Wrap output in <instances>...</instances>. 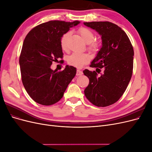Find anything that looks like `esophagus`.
Wrapping results in <instances>:
<instances>
[{
	"label": "esophagus",
	"instance_id": "1",
	"mask_svg": "<svg viewBox=\"0 0 152 152\" xmlns=\"http://www.w3.org/2000/svg\"><path fill=\"white\" fill-rule=\"evenodd\" d=\"M82 74H83V72H82V71H81L80 70H77V73H76L77 76H79V75H81Z\"/></svg>",
	"mask_w": 152,
	"mask_h": 152
}]
</instances>
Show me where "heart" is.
<instances>
[{"label":"heart","instance_id":"heart-1","mask_svg":"<svg viewBox=\"0 0 152 152\" xmlns=\"http://www.w3.org/2000/svg\"><path fill=\"white\" fill-rule=\"evenodd\" d=\"M82 38L88 45V48L91 50H96L98 47V44L93 41L94 35L90 29L87 28H81L78 31ZM70 36V32H66L64 34L61 39V46L64 50H67L68 39ZM89 56L87 54L73 53L68 58V63L71 66L75 67H80L84 64L88 63L89 61Z\"/></svg>","mask_w":152,"mask_h":152}]
</instances>
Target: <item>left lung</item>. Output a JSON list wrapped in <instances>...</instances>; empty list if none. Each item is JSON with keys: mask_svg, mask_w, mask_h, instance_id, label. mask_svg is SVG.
<instances>
[{"mask_svg": "<svg viewBox=\"0 0 152 152\" xmlns=\"http://www.w3.org/2000/svg\"><path fill=\"white\" fill-rule=\"evenodd\" d=\"M84 25L96 30L102 37V46L84 74L89 83L84 90L87 99L94 105L104 107L121 98L129 83L132 74L134 50L126 32L108 21L84 22ZM104 68V72H97Z\"/></svg>", "mask_w": 152, "mask_h": 152, "instance_id": "obj_1", "label": "left lung"}]
</instances>
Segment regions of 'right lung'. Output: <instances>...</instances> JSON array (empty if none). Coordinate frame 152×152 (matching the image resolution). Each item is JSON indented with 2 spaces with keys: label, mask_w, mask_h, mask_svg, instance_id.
I'll list each match as a JSON object with an SVG mask.
<instances>
[{
  "label": "right lung",
  "mask_w": 152,
  "mask_h": 152,
  "mask_svg": "<svg viewBox=\"0 0 152 152\" xmlns=\"http://www.w3.org/2000/svg\"><path fill=\"white\" fill-rule=\"evenodd\" d=\"M79 21H49L35 26L24 40L20 56L23 84L36 103L51 105L63 96L76 74V68L66 65L63 71L50 68L53 61L63 58L62 36Z\"/></svg>",
  "instance_id": "right-lung-1"
}]
</instances>
